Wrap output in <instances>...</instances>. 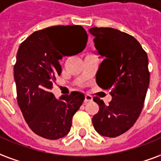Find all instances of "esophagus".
<instances>
[{
	"instance_id": "esophagus-1",
	"label": "esophagus",
	"mask_w": 161,
	"mask_h": 161,
	"mask_svg": "<svg viewBox=\"0 0 161 161\" xmlns=\"http://www.w3.org/2000/svg\"><path fill=\"white\" fill-rule=\"evenodd\" d=\"M92 98L91 95H89V94L85 95V100H84V103H85V104L89 101H92Z\"/></svg>"
}]
</instances>
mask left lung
Segmentation results:
<instances>
[{"label": "left lung", "mask_w": 161, "mask_h": 161, "mask_svg": "<svg viewBox=\"0 0 161 161\" xmlns=\"http://www.w3.org/2000/svg\"><path fill=\"white\" fill-rule=\"evenodd\" d=\"M89 31L104 58L96 82L103 89L111 88L112 97L107 105L94 97L99 111L92 124L103 136H118L133 126L142 110L149 86L147 55L135 37L117 29L93 27Z\"/></svg>", "instance_id": "left-lung-1"}]
</instances>
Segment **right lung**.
<instances>
[{
	"label": "right lung",
	"mask_w": 161,
	"mask_h": 161,
	"mask_svg": "<svg viewBox=\"0 0 161 161\" xmlns=\"http://www.w3.org/2000/svg\"><path fill=\"white\" fill-rule=\"evenodd\" d=\"M87 37L80 25H56L33 32L19 48L14 68L17 101L28 126L43 138L57 140L68 135L85 99L80 92L56 98L50 90L62 73L59 60L68 52L80 53Z\"/></svg>",
	"instance_id": "1"
}]
</instances>
